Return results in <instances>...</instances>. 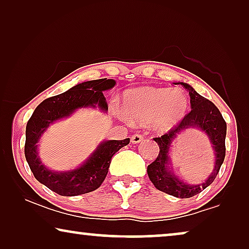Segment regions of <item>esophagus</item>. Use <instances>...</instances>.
<instances>
[{
  "label": "esophagus",
  "mask_w": 249,
  "mask_h": 249,
  "mask_svg": "<svg viewBox=\"0 0 249 249\" xmlns=\"http://www.w3.org/2000/svg\"><path fill=\"white\" fill-rule=\"evenodd\" d=\"M142 139H144V136L142 135H139V134H136V135H132L130 141L132 144H138V142H141Z\"/></svg>",
  "instance_id": "34e87169"
}]
</instances>
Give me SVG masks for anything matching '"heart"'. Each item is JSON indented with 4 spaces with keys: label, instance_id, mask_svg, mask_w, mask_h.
Returning a JSON list of instances; mask_svg holds the SVG:
<instances>
[{
    "label": "heart",
    "instance_id": "heart-1",
    "mask_svg": "<svg viewBox=\"0 0 249 249\" xmlns=\"http://www.w3.org/2000/svg\"><path fill=\"white\" fill-rule=\"evenodd\" d=\"M188 95L181 88L141 87L125 91L124 107L117 114L127 124H151L158 132H168L185 118Z\"/></svg>",
    "mask_w": 249,
    "mask_h": 249
}]
</instances>
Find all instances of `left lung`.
Segmentation results:
<instances>
[{"label": "left lung", "mask_w": 249, "mask_h": 249, "mask_svg": "<svg viewBox=\"0 0 249 249\" xmlns=\"http://www.w3.org/2000/svg\"><path fill=\"white\" fill-rule=\"evenodd\" d=\"M182 85L190 95L192 111L183 118L180 124L159 138H154L158 142L160 152L158 158L147 166L149 180L156 189L169 194L178 198H189L203 192L214 181L226 156V135L227 124L219 108L212 102L199 95L187 83H177ZM189 128H197L203 131L209 138L214 154V168L210 176L202 184L190 185L176 176L171 160V147L173 141Z\"/></svg>", "instance_id": "obj_1"}]
</instances>
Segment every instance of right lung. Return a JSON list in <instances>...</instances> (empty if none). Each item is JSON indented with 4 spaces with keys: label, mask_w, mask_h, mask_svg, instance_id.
<instances>
[{
    "label": "right lung",
    "mask_w": 249,
    "mask_h": 249,
    "mask_svg": "<svg viewBox=\"0 0 249 249\" xmlns=\"http://www.w3.org/2000/svg\"><path fill=\"white\" fill-rule=\"evenodd\" d=\"M114 79L84 81L64 93L46 98L35 108L26 127L25 156L34 177L40 183L61 196H78L97 189L104 181L111 159L130 139L102 141L93 153L74 169L55 171L44 164L38 155V142L53 124L70 118L83 108H98L107 112L103 91L115 86Z\"/></svg>",
    "instance_id": "right-lung-1"
}]
</instances>
